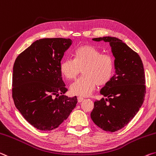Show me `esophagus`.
Returning a JSON list of instances; mask_svg holds the SVG:
<instances>
[{
	"label": "esophagus",
	"mask_w": 156,
	"mask_h": 156,
	"mask_svg": "<svg viewBox=\"0 0 156 156\" xmlns=\"http://www.w3.org/2000/svg\"><path fill=\"white\" fill-rule=\"evenodd\" d=\"M77 99H78V102H79V103H80V102L83 101L84 100V99H83V98H81V97H78Z\"/></svg>",
	"instance_id": "1"
}]
</instances>
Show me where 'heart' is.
<instances>
[{"label": "heart", "instance_id": "1", "mask_svg": "<svg viewBox=\"0 0 156 156\" xmlns=\"http://www.w3.org/2000/svg\"><path fill=\"white\" fill-rule=\"evenodd\" d=\"M75 58L61 61L60 72L68 80H74L82 69L83 76L70 86L73 95L86 97L98 86L105 85L114 71L113 58L110 55L101 54L91 45L80 46L74 52Z\"/></svg>", "mask_w": 156, "mask_h": 156}]
</instances>
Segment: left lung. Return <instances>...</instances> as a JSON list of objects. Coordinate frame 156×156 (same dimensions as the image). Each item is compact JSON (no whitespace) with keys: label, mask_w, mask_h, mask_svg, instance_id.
<instances>
[{"label":"left lung","mask_w":156,"mask_h":156,"mask_svg":"<svg viewBox=\"0 0 156 156\" xmlns=\"http://www.w3.org/2000/svg\"><path fill=\"white\" fill-rule=\"evenodd\" d=\"M93 41L109 43L115 73L100 90L106 98L94 102L90 117L104 131L115 132L128 124L142 105L146 93L144 66L138 54L122 40L104 37Z\"/></svg>","instance_id":"left-lung-1"}]
</instances>
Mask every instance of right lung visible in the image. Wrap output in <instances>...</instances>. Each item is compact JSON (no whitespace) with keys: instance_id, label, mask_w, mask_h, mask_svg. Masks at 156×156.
Returning <instances> with one entry per match:
<instances>
[{"instance_id":"obj_1","label":"right lung","mask_w":156,"mask_h":156,"mask_svg":"<svg viewBox=\"0 0 156 156\" xmlns=\"http://www.w3.org/2000/svg\"><path fill=\"white\" fill-rule=\"evenodd\" d=\"M72 40L63 38L34 41L15 60L12 98L15 106L29 123L41 131L59 126L75 108L77 99L63 95L68 89L60 63Z\"/></svg>"}]
</instances>
